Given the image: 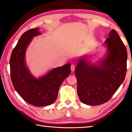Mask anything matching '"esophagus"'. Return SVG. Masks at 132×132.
Instances as JSON below:
<instances>
[{"mask_svg": "<svg viewBox=\"0 0 132 132\" xmlns=\"http://www.w3.org/2000/svg\"><path fill=\"white\" fill-rule=\"evenodd\" d=\"M75 68H76V66H75V64H71V71H74Z\"/></svg>", "mask_w": 132, "mask_h": 132, "instance_id": "34e87169", "label": "esophagus"}]
</instances>
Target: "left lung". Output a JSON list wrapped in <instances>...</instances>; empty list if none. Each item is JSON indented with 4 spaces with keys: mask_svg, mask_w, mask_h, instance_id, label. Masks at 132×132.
Here are the masks:
<instances>
[{
    "mask_svg": "<svg viewBox=\"0 0 132 132\" xmlns=\"http://www.w3.org/2000/svg\"><path fill=\"white\" fill-rule=\"evenodd\" d=\"M104 44L108 53L99 66L81 59L75 69L78 95L82 103L89 105L108 101L126 76L128 53L117 31L112 29Z\"/></svg>",
    "mask_w": 132,
    "mask_h": 132,
    "instance_id": "left-lung-1",
    "label": "left lung"
}]
</instances>
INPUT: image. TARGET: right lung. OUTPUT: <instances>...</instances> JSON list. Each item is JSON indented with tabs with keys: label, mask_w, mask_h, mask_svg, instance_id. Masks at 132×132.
Returning <instances> with one entry per match:
<instances>
[{
	"label": "right lung",
	"mask_w": 132,
	"mask_h": 132,
	"mask_svg": "<svg viewBox=\"0 0 132 132\" xmlns=\"http://www.w3.org/2000/svg\"><path fill=\"white\" fill-rule=\"evenodd\" d=\"M38 28L23 33L13 50L10 59V76L13 86L26 102L36 106L50 105L56 100L59 87L70 74V64L55 68L44 76L36 79L26 68L24 57L27 46L33 37L39 35Z\"/></svg>",
	"instance_id": "right-lung-1"
}]
</instances>
